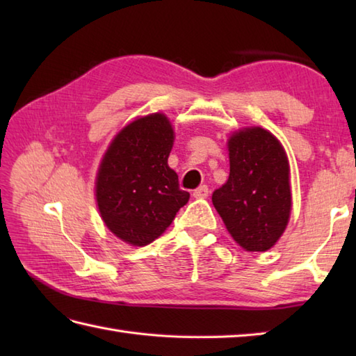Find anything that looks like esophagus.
<instances>
[{
  "label": "esophagus",
  "instance_id": "obj_1",
  "mask_svg": "<svg viewBox=\"0 0 356 356\" xmlns=\"http://www.w3.org/2000/svg\"><path fill=\"white\" fill-rule=\"evenodd\" d=\"M208 195H209V190H208L207 185L199 186L197 190H195V191L193 193V197H194V199H207Z\"/></svg>",
  "mask_w": 356,
  "mask_h": 356
}]
</instances>
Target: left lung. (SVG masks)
<instances>
[{"label":"left lung","instance_id":"left-lung-1","mask_svg":"<svg viewBox=\"0 0 356 356\" xmlns=\"http://www.w3.org/2000/svg\"><path fill=\"white\" fill-rule=\"evenodd\" d=\"M229 177L213 193V205L234 241L248 252H266L287 228L292 211L286 149L261 127L229 134Z\"/></svg>","mask_w":356,"mask_h":356}]
</instances>
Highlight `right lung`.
Masks as SVG:
<instances>
[{"instance_id": "obj_1", "label": "right lung", "mask_w": 356, "mask_h": 356, "mask_svg": "<svg viewBox=\"0 0 356 356\" xmlns=\"http://www.w3.org/2000/svg\"><path fill=\"white\" fill-rule=\"evenodd\" d=\"M174 128L163 113L139 116L120 128L101 159L95 199L104 225L130 246L161 237L190 193L168 165Z\"/></svg>"}]
</instances>
